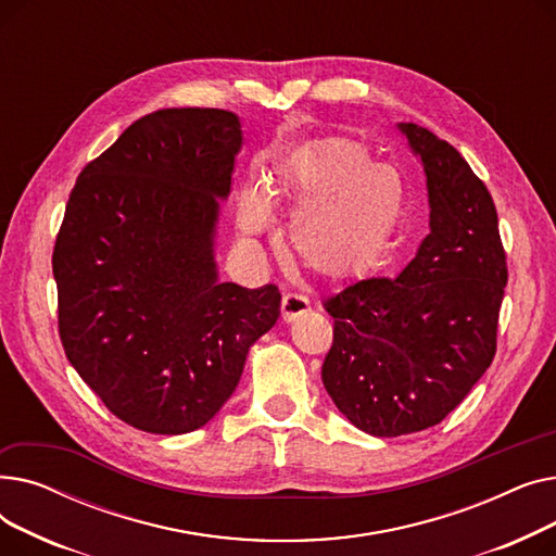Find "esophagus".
Here are the masks:
<instances>
[{
	"label": "esophagus",
	"mask_w": 556,
	"mask_h": 556,
	"mask_svg": "<svg viewBox=\"0 0 556 556\" xmlns=\"http://www.w3.org/2000/svg\"><path fill=\"white\" fill-rule=\"evenodd\" d=\"M311 308L308 300L300 293H286L281 300V319L283 323H293L295 317H300L302 313H306Z\"/></svg>",
	"instance_id": "34e87169"
}]
</instances>
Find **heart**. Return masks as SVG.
Listing matches in <instances>:
<instances>
[{
    "label": "heart",
    "instance_id": "b5f03b06",
    "mask_svg": "<svg viewBox=\"0 0 556 556\" xmlns=\"http://www.w3.org/2000/svg\"><path fill=\"white\" fill-rule=\"evenodd\" d=\"M279 200L300 210L290 225L295 256L331 281L358 279L381 266L403 216L399 175L376 166L367 143L342 135L298 146L273 168L266 187L245 189L241 229H266L270 202Z\"/></svg>",
    "mask_w": 556,
    "mask_h": 556
}]
</instances>
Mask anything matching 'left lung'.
Returning a JSON list of instances; mask_svg holds the SVG:
<instances>
[{
	"label": "left lung",
	"mask_w": 556,
	"mask_h": 556,
	"mask_svg": "<svg viewBox=\"0 0 556 556\" xmlns=\"http://www.w3.org/2000/svg\"><path fill=\"white\" fill-rule=\"evenodd\" d=\"M421 157L430 233L396 279L371 277L325 300L333 344L323 383L374 437L440 424L495 356L507 256L489 189L453 146L399 124Z\"/></svg>",
	"instance_id": "1"
}]
</instances>
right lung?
<instances>
[{
	"instance_id": "add662e5",
	"label": "right lung",
	"mask_w": 556,
	"mask_h": 556,
	"mask_svg": "<svg viewBox=\"0 0 556 556\" xmlns=\"http://www.w3.org/2000/svg\"><path fill=\"white\" fill-rule=\"evenodd\" d=\"M243 135L216 108H166L87 164L53 245L58 333L108 410L153 434L207 424L279 317L275 283L218 281V200Z\"/></svg>"
}]
</instances>
